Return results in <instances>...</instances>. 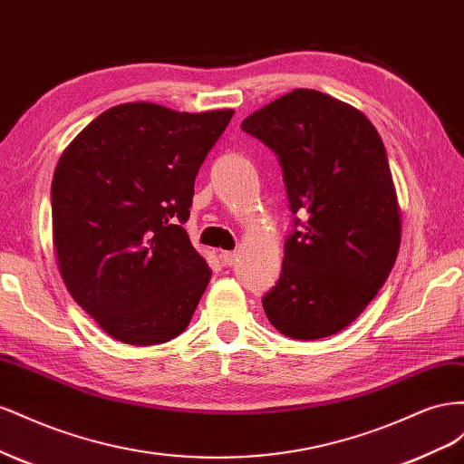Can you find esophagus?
Returning a JSON list of instances; mask_svg holds the SVG:
<instances>
[{
	"label": "esophagus",
	"mask_w": 464,
	"mask_h": 464,
	"mask_svg": "<svg viewBox=\"0 0 464 464\" xmlns=\"http://www.w3.org/2000/svg\"><path fill=\"white\" fill-rule=\"evenodd\" d=\"M221 260H223L225 266H235L237 260H239V255L231 253V250H223V253H221Z\"/></svg>",
	"instance_id": "esophagus-1"
}]
</instances>
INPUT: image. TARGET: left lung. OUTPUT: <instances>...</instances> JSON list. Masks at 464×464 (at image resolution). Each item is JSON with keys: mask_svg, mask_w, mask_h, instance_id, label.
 <instances>
[{"mask_svg": "<svg viewBox=\"0 0 464 464\" xmlns=\"http://www.w3.org/2000/svg\"><path fill=\"white\" fill-rule=\"evenodd\" d=\"M241 128L280 157L289 208L307 218L287 237L264 313L287 338L333 336L362 314L399 256L402 216L385 145L362 111L314 89H294Z\"/></svg>", "mask_w": 464, "mask_h": 464, "instance_id": "obj_1", "label": "left lung"}]
</instances>
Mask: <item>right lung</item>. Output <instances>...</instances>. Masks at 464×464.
<instances>
[{
	"label": "right lung",
	"instance_id": "1",
	"mask_svg": "<svg viewBox=\"0 0 464 464\" xmlns=\"http://www.w3.org/2000/svg\"><path fill=\"white\" fill-rule=\"evenodd\" d=\"M231 116L124 102L63 150L52 179L58 268L111 338L155 346L187 330L211 270L182 223L198 170Z\"/></svg>",
	"mask_w": 464,
	"mask_h": 464
}]
</instances>
